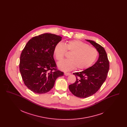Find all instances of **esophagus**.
<instances>
[{
    "label": "esophagus",
    "mask_w": 127,
    "mask_h": 127,
    "mask_svg": "<svg viewBox=\"0 0 127 127\" xmlns=\"http://www.w3.org/2000/svg\"><path fill=\"white\" fill-rule=\"evenodd\" d=\"M64 75H65V76H68V75H70V73L65 72L64 73Z\"/></svg>",
    "instance_id": "1"
}]
</instances>
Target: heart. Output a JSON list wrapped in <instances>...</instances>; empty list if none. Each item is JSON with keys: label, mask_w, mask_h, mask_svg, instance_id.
Instances as JSON below:
<instances>
[{"label": "heart", "mask_w": 127, "mask_h": 127, "mask_svg": "<svg viewBox=\"0 0 127 127\" xmlns=\"http://www.w3.org/2000/svg\"><path fill=\"white\" fill-rule=\"evenodd\" d=\"M66 51L71 52L69 59L61 61L58 63L59 68L63 71L71 70L76 67L79 69H84L91 66L98 56L97 49L88 44L78 40L69 41L65 45L59 42L54 49V54L58 61L64 58Z\"/></svg>", "instance_id": "obj_1"}]
</instances>
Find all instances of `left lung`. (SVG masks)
Returning <instances> with one entry per match:
<instances>
[{"label":"left lung","mask_w":127,"mask_h":127,"mask_svg":"<svg viewBox=\"0 0 127 127\" xmlns=\"http://www.w3.org/2000/svg\"><path fill=\"white\" fill-rule=\"evenodd\" d=\"M97 49L98 59L94 65L79 72L73 73L76 80L69 85V90L74 95L80 98L90 97L100 88L107 77L109 63L104 48L94 41L86 40Z\"/></svg>","instance_id":"1"}]
</instances>
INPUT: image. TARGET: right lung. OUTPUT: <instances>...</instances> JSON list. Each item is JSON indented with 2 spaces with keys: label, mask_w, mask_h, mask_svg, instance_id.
I'll return each instance as SVG.
<instances>
[{
  "label": "right lung",
  "mask_w": 127,
  "mask_h": 127,
  "mask_svg": "<svg viewBox=\"0 0 127 127\" xmlns=\"http://www.w3.org/2000/svg\"><path fill=\"white\" fill-rule=\"evenodd\" d=\"M60 36L45 33L31 38L20 57L19 70L25 85L37 94L50 91L58 77L64 73L58 70L54 49L61 40Z\"/></svg>",
  "instance_id": "right-lung-1"
}]
</instances>
